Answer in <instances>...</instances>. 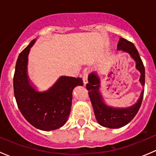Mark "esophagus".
Listing matches in <instances>:
<instances>
[{
  "label": "esophagus",
  "instance_id": "1",
  "mask_svg": "<svg viewBox=\"0 0 156 156\" xmlns=\"http://www.w3.org/2000/svg\"><path fill=\"white\" fill-rule=\"evenodd\" d=\"M88 72H84L83 74V76H82V79H83V83H84V85H86V84L88 82Z\"/></svg>",
  "mask_w": 156,
  "mask_h": 156
}]
</instances>
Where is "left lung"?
Wrapping results in <instances>:
<instances>
[{
    "mask_svg": "<svg viewBox=\"0 0 156 156\" xmlns=\"http://www.w3.org/2000/svg\"><path fill=\"white\" fill-rule=\"evenodd\" d=\"M118 50H122L130 54L136 62V69L140 72V82L145 85V68L137 50L133 43L121 37L117 46ZM89 92L90 99L92 103L94 115L97 121L101 126L108 128H120L127 125L134 118L140 108L144 98V90L141 92L137 102L129 107H113L106 104L100 91V78L96 72H92L88 77V84L86 85Z\"/></svg>",
    "mask_w": 156,
    "mask_h": 156,
    "instance_id": "left-lung-1",
    "label": "left lung"
}]
</instances>
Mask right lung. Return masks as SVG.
Returning a JSON list of instances; mask_svg holds the SVG:
<instances>
[{"instance_id": "right-lung-1", "label": "right lung", "mask_w": 156, "mask_h": 156, "mask_svg": "<svg viewBox=\"0 0 156 156\" xmlns=\"http://www.w3.org/2000/svg\"><path fill=\"white\" fill-rule=\"evenodd\" d=\"M34 39L20 53L13 77L14 96L25 119L36 128L45 131L63 126L70 114L72 91L82 86L81 78L61 76L48 90H37L28 75V56Z\"/></svg>"}]
</instances>
